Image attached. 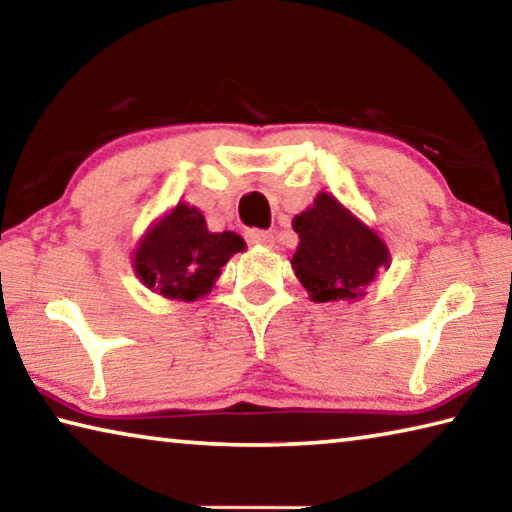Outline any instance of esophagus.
<instances>
[{"instance_id": "1", "label": "esophagus", "mask_w": 512, "mask_h": 512, "mask_svg": "<svg viewBox=\"0 0 512 512\" xmlns=\"http://www.w3.org/2000/svg\"><path fill=\"white\" fill-rule=\"evenodd\" d=\"M246 237L250 244H255V246H266V248L273 246V235L268 230H248Z\"/></svg>"}]
</instances>
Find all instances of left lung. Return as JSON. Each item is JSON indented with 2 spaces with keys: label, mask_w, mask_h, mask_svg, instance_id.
Listing matches in <instances>:
<instances>
[{
  "label": "left lung",
  "mask_w": 512,
  "mask_h": 512,
  "mask_svg": "<svg viewBox=\"0 0 512 512\" xmlns=\"http://www.w3.org/2000/svg\"><path fill=\"white\" fill-rule=\"evenodd\" d=\"M293 230L300 244L291 266L314 302L361 298L379 268L391 264L377 232L327 192L293 219Z\"/></svg>",
  "instance_id": "8db88e82"
}]
</instances>
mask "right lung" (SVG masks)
Returning <instances> with one entry per match:
<instances>
[{"label": "right lung", "mask_w": 512, "mask_h": 512, "mask_svg": "<svg viewBox=\"0 0 512 512\" xmlns=\"http://www.w3.org/2000/svg\"><path fill=\"white\" fill-rule=\"evenodd\" d=\"M244 248L235 232H210L196 207L178 203L146 230L133 253V268L151 291L194 302L212 291L221 266Z\"/></svg>", "instance_id": "right-lung-1"}]
</instances>
